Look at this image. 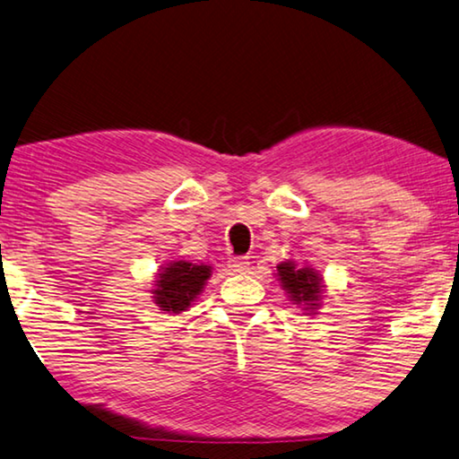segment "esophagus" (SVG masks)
<instances>
[{
  "mask_svg": "<svg viewBox=\"0 0 459 459\" xmlns=\"http://www.w3.org/2000/svg\"><path fill=\"white\" fill-rule=\"evenodd\" d=\"M228 266L231 273H246L247 268H250V262H247V258H230L228 260Z\"/></svg>",
  "mask_w": 459,
  "mask_h": 459,
  "instance_id": "34e87169",
  "label": "esophagus"
}]
</instances>
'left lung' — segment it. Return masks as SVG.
I'll return each instance as SVG.
<instances>
[{
	"label": "left lung",
	"instance_id": "obj_1",
	"mask_svg": "<svg viewBox=\"0 0 459 459\" xmlns=\"http://www.w3.org/2000/svg\"><path fill=\"white\" fill-rule=\"evenodd\" d=\"M279 268V276L282 281V287L289 290L292 300H303V303L317 305L321 292V281L319 276L313 273V268H299L295 262H282Z\"/></svg>",
	"mask_w": 459,
	"mask_h": 459
}]
</instances>
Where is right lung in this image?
<instances>
[{"mask_svg": "<svg viewBox=\"0 0 459 459\" xmlns=\"http://www.w3.org/2000/svg\"><path fill=\"white\" fill-rule=\"evenodd\" d=\"M212 266H197L191 262H172L160 273L159 289H156V305L160 311H185L191 300L199 295L203 284L209 279Z\"/></svg>", "mask_w": 459, "mask_h": 459, "instance_id": "right-lung-1", "label": "right lung"}]
</instances>
